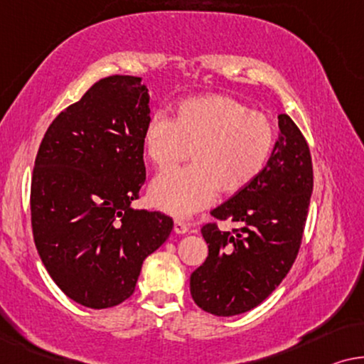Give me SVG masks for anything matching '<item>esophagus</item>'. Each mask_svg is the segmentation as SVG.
<instances>
[{
    "label": "esophagus",
    "instance_id": "34e87169",
    "mask_svg": "<svg viewBox=\"0 0 364 364\" xmlns=\"http://www.w3.org/2000/svg\"><path fill=\"white\" fill-rule=\"evenodd\" d=\"M175 232L176 234H186V232H189V224L180 221V219H176V221H175Z\"/></svg>",
    "mask_w": 364,
    "mask_h": 364
}]
</instances>
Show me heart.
Listing matches in <instances>:
<instances>
[{"label":"heart","mask_w":364,"mask_h":364,"mask_svg":"<svg viewBox=\"0 0 364 364\" xmlns=\"http://www.w3.org/2000/svg\"><path fill=\"white\" fill-rule=\"evenodd\" d=\"M275 125L228 95L180 102L175 120L156 112L143 132V148L153 165L168 168L191 151L193 165L160 173L148 194L153 206L186 218L209 206L218 189L237 193L264 170L275 145Z\"/></svg>","instance_id":"obj_1"}]
</instances>
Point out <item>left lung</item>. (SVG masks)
Returning a JSON list of instances; mask_svg holds the SVG:
<instances>
[{"label":"left lung","mask_w":364,"mask_h":364,"mask_svg":"<svg viewBox=\"0 0 364 364\" xmlns=\"http://www.w3.org/2000/svg\"><path fill=\"white\" fill-rule=\"evenodd\" d=\"M279 136L264 170L213 209L218 219L239 228L221 232L206 224L201 234L209 254L189 279L199 309L216 316L252 310L267 299L289 274L299 254L314 191L309 145L287 114L279 115Z\"/></svg>","instance_id":"8db88e82"}]
</instances>
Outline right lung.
<instances>
[{
  "mask_svg": "<svg viewBox=\"0 0 364 364\" xmlns=\"http://www.w3.org/2000/svg\"><path fill=\"white\" fill-rule=\"evenodd\" d=\"M148 104L140 77L95 82L55 117L36 156V249L55 285L89 309H110L129 299L143 260L173 229L166 214L132 206L145 183Z\"/></svg>",
  "mask_w": 364,
  "mask_h": 364,
  "instance_id": "obj_1",
  "label": "right lung"
}]
</instances>
